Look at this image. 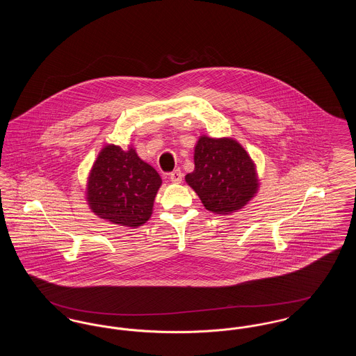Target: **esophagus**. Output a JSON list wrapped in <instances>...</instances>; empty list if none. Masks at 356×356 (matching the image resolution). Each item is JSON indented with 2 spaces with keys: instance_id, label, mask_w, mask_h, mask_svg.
Wrapping results in <instances>:
<instances>
[{
  "instance_id": "34e87169",
  "label": "esophagus",
  "mask_w": 356,
  "mask_h": 356,
  "mask_svg": "<svg viewBox=\"0 0 356 356\" xmlns=\"http://www.w3.org/2000/svg\"><path fill=\"white\" fill-rule=\"evenodd\" d=\"M170 181L175 183V184L181 183V180H183V172L180 170H175L173 172H170Z\"/></svg>"
}]
</instances>
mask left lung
I'll use <instances>...</instances> for the list:
<instances>
[{
	"mask_svg": "<svg viewBox=\"0 0 356 356\" xmlns=\"http://www.w3.org/2000/svg\"><path fill=\"white\" fill-rule=\"evenodd\" d=\"M186 181L215 213L243 208L257 191L254 163L232 138L202 136L195 147V170L186 175Z\"/></svg>",
	"mask_w": 356,
	"mask_h": 356,
	"instance_id": "1",
	"label": "left lung"
}]
</instances>
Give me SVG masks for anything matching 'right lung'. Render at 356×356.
Here are the masks:
<instances>
[{
  "label": "right lung",
  "instance_id": "add662e5",
  "mask_svg": "<svg viewBox=\"0 0 356 356\" xmlns=\"http://www.w3.org/2000/svg\"><path fill=\"white\" fill-rule=\"evenodd\" d=\"M161 186L160 175L129 148L102 149L88 180V202L102 219L125 227H138L151 218Z\"/></svg>",
  "mask_w": 356,
  "mask_h": 356
}]
</instances>
